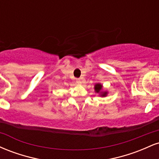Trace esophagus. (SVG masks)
<instances>
[{
  "mask_svg": "<svg viewBox=\"0 0 159 159\" xmlns=\"http://www.w3.org/2000/svg\"><path fill=\"white\" fill-rule=\"evenodd\" d=\"M76 82H77L78 84H82V81L81 79H80V78H78V79L76 80Z\"/></svg>",
  "mask_w": 159,
  "mask_h": 159,
  "instance_id": "esophagus-1",
  "label": "esophagus"
}]
</instances>
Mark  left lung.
<instances>
[{"label": "left lung", "mask_w": 159, "mask_h": 159, "mask_svg": "<svg viewBox=\"0 0 159 159\" xmlns=\"http://www.w3.org/2000/svg\"><path fill=\"white\" fill-rule=\"evenodd\" d=\"M101 90H102V85L100 84H97L95 85V90H96V92L98 93ZM106 95H107V92H105L102 95V96H105Z\"/></svg>", "instance_id": "1"}]
</instances>
